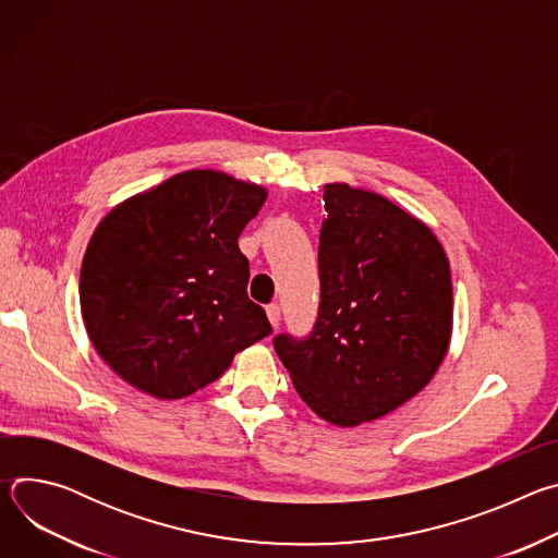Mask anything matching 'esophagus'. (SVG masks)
I'll use <instances>...</instances> for the list:
<instances>
[{"label":"esophagus","mask_w":558,"mask_h":558,"mask_svg":"<svg viewBox=\"0 0 558 558\" xmlns=\"http://www.w3.org/2000/svg\"><path fill=\"white\" fill-rule=\"evenodd\" d=\"M267 317H269L271 327H278L280 325V306L278 304H269L267 306Z\"/></svg>","instance_id":"esophagus-1"}]
</instances>
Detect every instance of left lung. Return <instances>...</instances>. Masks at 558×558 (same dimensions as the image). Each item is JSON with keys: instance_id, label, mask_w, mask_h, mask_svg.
Here are the masks:
<instances>
[{"instance_id": "left-lung-1", "label": "left lung", "mask_w": 558, "mask_h": 558, "mask_svg": "<svg viewBox=\"0 0 558 558\" xmlns=\"http://www.w3.org/2000/svg\"><path fill=\"white\" fill-rule=\"evenodd\" d=\"M320 311L276 353L304 404L336 426L379 420L415 397L452 336V280L437 235L388 198L325 185Z\"/></svg>"}]
</instances>
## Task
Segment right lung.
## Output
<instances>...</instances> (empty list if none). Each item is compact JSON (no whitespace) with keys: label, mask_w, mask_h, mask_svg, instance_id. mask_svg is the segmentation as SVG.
I'll list each match as a JSON object with an SVG mask.
<instances>
[{"label":"right lung","mask_w":558,"mask_h":558,"mask_svg":"<svg viewBox=\"0 0 558 558\" xmlns=\"http://www.w3.org/2000/svg\"><path fill=\"white\" fill-rule=\"evenodd\" d=\"M265 201L263 185L187 170L101 218L78 300L93 347L121 379L181 400L271 333L247 295L250 260L238 247Z\"/></svg>","instance_id":"right-lung-1"}]
</instances>
